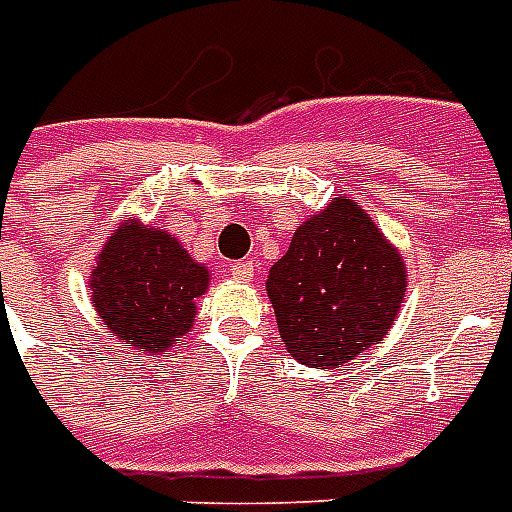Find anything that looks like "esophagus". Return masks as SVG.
<instances>
[{"mask_svg":"<svg viewBox=\"0 0 512 512\" xmlns=\"http://www.w3.org/2000/svg\"><path fill=\"white\" fill-rule=\"evenodd\" d=\"M255 263H252V260H238V263H233V266H230V276H233V279H238V282H249V279H252V276H255Z\"/></svg>","mask_w":512,"mask_h":512,"instance_id":"34e87169","label":"esophagus"}]
</instances>
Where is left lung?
Instances as JSON below:
<instances>
[{
  "label": "left lung",
  "mask_w": 512,
  "mask_h": 512,
  "mask_svg": "<svg viewBox=\"0 0 512 512\" xmlns=\"http://www.w3.org/2000/svg\"><path fill=\"white\" fill-rule=\"evenodd\" d=\"M404 279L399 252L369 214L333 198L295 230L266 287L290 355L333 369L382 342L404 301Z\"/></svg>",
  "instance_id": "left-lung-1"
}]
</instances>
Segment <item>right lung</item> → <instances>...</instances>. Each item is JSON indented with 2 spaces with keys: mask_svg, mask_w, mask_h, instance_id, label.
Listing matches in <instances>:
<instances>
[{
  "mask_svg": "<svg viewBox=\"0 0 512 512\" xmlns=\"http://www.w3.org/2000/svg\"><path fill=\"white\" fill-rule=\"evenodd\" d=\"M92 301L116 339L143 352H165L195 323V301L208 271L157 227L127 222L108 238L92 271Z\"/></svg>",
  "mask_w": 512,
  "mask_h": 512,
  "instance_id": "1",
  "label": "right lung"
}]
</instances>
